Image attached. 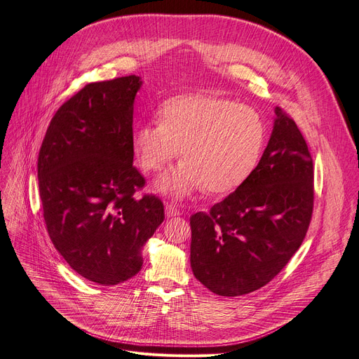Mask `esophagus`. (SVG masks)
<instances>
[{"label": "esophagus", "mask_w": 359, "mask_h": 359, "mask_svg": "<svg viewBox=\"0 0 359 359\" xmlns=\"http://www.w3.org/2000/svg\"><path fill=\"white\" fill-rule=\"evenodd\" d=\"M176 216H180V211L175 205H167L165 207V217L170 219V217H176Z\"/></svg>", "instance_id": "34e87169"}]
</instances>
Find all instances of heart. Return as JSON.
<instances>
[{
    "label": "heart",
    "instance_id": "b5f03b06",
    "mask_svg": "<svg viewBox=\"0 0 359 359\" xmlns=\"http://www.w3.org/2000/svg\"><path fill=\"white\" fill-rule=\"evenodd\" d=\"M264 143V126L250 106L213 96L189 95L167 100L159 123L133 128L131 148L144 171H161L179 152L183 161L155 183L172 200L207 189L229 192L255 170Z\"/></svg>",
    "mask_w": 359,
    "mask_h": 359
}]
</instances>
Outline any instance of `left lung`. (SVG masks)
Listing matches in <instances>:
<instances>
[{
    "instance_id": "obj_1",
    "label": "left lung",
    "mask_w": 359,
    "mask_h": 359,
    "mask_svg": "<svg viewBox=\"0 0 359 359\" xmlns=\"http://www.w3.org/2000/svg\"><path fill=\"white\" fill-rule=\"evenodd\" d=\"M257 167L210 213L191 216V268L210 291L248 294L280 273L306 236L313 164L296 123L280 108Z\"/></svg>"
}]
</instances>
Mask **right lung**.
Listing matches in <instances>:
<instances>
[{
    "label": "right lung",
    "instance_id": "add662e5",
    "mask_svg": "<svg viewBox=\"0 0 359 359\" xmlns=\"http://www.w3.org/2000/svg\"><path fill=\"white\" fill-rule=\"evenodd\" d=\"M143 81L128 75L91 83L53 116L38 155V184L53 245L86 280L115 285L135 276L142 248L164 222L133 167L135 97Z\"/></svg>",
    "mask_w": 359,
    "mask_h": 359
}]
</instances>
